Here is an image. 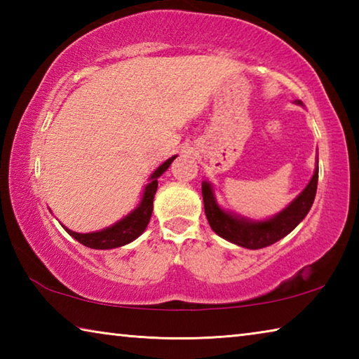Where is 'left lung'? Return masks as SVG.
Returning <instances> with one entry per match:
<instances>
[{"label":"left lung","instance_id":"left-lung-1","mask_svg":"<svg viewBox=\"0 0 359 359\" xmlns=\"http://www.w3.org/2000/svg\"><path fill=\"white\" fill-rule=\"evenodd\" d=\"M301 104V101H297ZM318 184V161L315 172L307 187L296 196L293 203H290L282 212L267 220H248L245 217H239L223 210L217 204L214 190L209 182H203V199H204V212L208 217L210 228L220 236V238L233 242L236 245L258 250L267 245L276 244L285 236L290 234L304 217L311 210L315 194H317Z\"/></svg>","mask_w":359,"mask_h":359}]
</instances>
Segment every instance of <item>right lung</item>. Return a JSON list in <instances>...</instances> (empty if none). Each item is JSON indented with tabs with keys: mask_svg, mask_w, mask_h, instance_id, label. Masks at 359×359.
<instances>
[{
	"mask_svg": "<svg viewBox=\"0 0 359 359\" xmlns=\"http://www.w3.org/2000/svg\"><path fill=\"white\" fill-rule=\"evenodd\" d=\"M175 160V156H171L166 160L160 168H156V171L150 175V184H147L142 194L141 203L137 208L130 212L125 218H121L112 226L104 228L101 231H95V233H76V231H68L69 236H72L76 241L81 242L82 245L95 248V250H107V248H117L121 245L130 244L144 233V229L147 228L150 222L151 210H154V198L158 188V177L171 166V163Z\"/></svg>",
	"mask_w": 359,
	"mask_h": 359,
	"instance_id": "right-lung-1",
	"label": "right lung"
}]
</instances>
